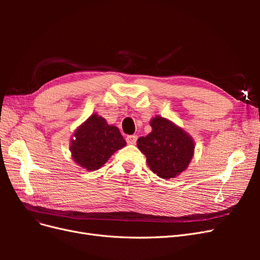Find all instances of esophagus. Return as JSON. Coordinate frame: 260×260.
<instances>
[{
  "label": "esophagus",
  "instance_id": "obj_1",
  "mask_svg": "<svg viewBox=\"0 0 260 260\" xmlns=\"http://www.w3.org/2000/svg\"><path fill=\"white\" fill-rule=\"evenodd\" d=\"M138 140V137L136 135H132V136H127V138H125V141H127L128 144H136Z\"/></svg>",
  "mask_w": 260,
  "mask_h": 260
}]
</instances>
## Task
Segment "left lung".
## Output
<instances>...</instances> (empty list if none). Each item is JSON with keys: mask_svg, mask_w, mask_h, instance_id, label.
Masks as SVG:
<instances>
[{"mask_svg": "<svg viewBox=\"0 0 260 260\" xmlns=\"http://www.w3.org/2000/svg\"><path fill=\"white\" fill-rule=\"evenodd\" d=\"M152 132L138 139L139 149L158 177L170 179L179 176L190 164L194 153L192 138L166 118L157 116L151 120Z\"/></svg>", "mask_w": 260, "mask_h": 260, "instance_id": "obj_1", "label": "left lung"}]
</instances>
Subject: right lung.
Returning a JSON list of instances; mask_svg holds the SVG:
<instances>
[{
  "instance_id": "right-lung-1",
  "label": "right lung",
  "mask_w": 260,
  "mask_h": 260,
  "mask_svg": "<svg viewBox=\"0 0 260 260\" xmlns=\"http://www.w3.org/2000/svg\"><path fill=\"white\" fill-rule=\"evenodd\" d=\"M125 144L119 129L107 124L103 117L93 114L76 130L70 151L74 160L81 167L96 170Z\"/></svg>"
}]
</instances>
